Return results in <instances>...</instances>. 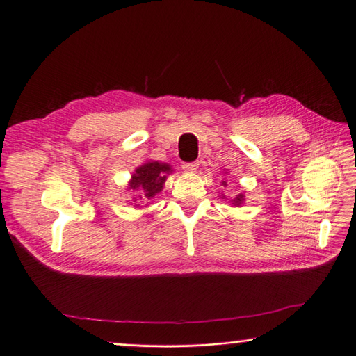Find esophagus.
<instances>
[{"label":"esophagus","mask_w":356,"mask_h":356,"mask_svg":"<svg viewBox=\"0 0 356 356\" xmlns=\"http://www.w3.org/2000/svg\"><path fill=\"white\" fill-rule=\"evenodd\" d=\"M182 169L187 172H196L199 169V161H187V163H182Z\"/></svg>","instance_id":"1"}]
</instances>
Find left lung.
<instances>
[{
	"label": "left lung",
	"instance_id": "8db88e82",
	"mask_svg": "<svg viewBox=\"0 0 356 356\" xmlns=\"http://www.w3.org/2000/svg\"><path fill=\"white\" fill-rule=\"evenodd\" d=\"M222 184L225 186V182H222ZM232 202L236 204V207H239V204L243 202V195H238V196H236Z\"/></svg>",
	"mask_w": 356,
	"mask_h": 356
}]
</instances>
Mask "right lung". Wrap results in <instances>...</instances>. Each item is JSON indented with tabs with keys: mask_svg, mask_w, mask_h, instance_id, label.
<instances>
[{
	"mask_svg": "<svg viewBox=\"0 0 356 356\" xmlns=\"http://www.w3.org/2000/svg\"><path fill=\"white\" fill-rule=\"evenodd\" d=\"M169 165L159 163V161H148V163L139 166L135 170V174L132 175L131 187L129 188L141 191L139 199H153L157 193L163 188L166 174H169Z\"/></svg>",
	"mask_w": 356,
	"mask_h": 356,
	"instance_id": "add662e5",
	"label": "right lung"
}]
</instances>
